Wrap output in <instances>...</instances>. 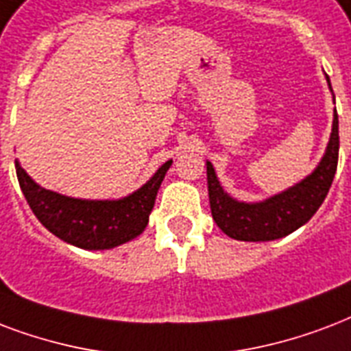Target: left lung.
<instances>
[{
    "instance_id": "8db88e82",
    "label": "left lung",
    "mask_w": 351,
    "mask_h": 351,
    "mask_svg": "<svg viewBox=\"0 0 351 351\" xmlns=\"http://www.w3.org/2000/svg\"><path fill=\"white\" fill-rule=\"evenodd\" d=\"M326 79L331 90L330 77ZM337 162H339L337 112L333 114L330 143L326 147L324 156L317 165V169L302 182L271 199H265L261 202H239L232 199L221 186L213 165L206 162L208 195H210L213 221L228 237L237 241H274L293 234L294 230L304 226L324 202L335 176Z\"/></svg>"
}]
</instances>
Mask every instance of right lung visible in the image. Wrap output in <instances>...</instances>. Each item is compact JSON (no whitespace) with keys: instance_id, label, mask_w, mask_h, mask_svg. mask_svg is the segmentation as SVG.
<instances>
[{"instance_id":"right-lung-1","label":"right lung","mask_w":351,"mask_h":351,"mask_svg":"<svg viewBox=\"0 0 351 351\" xmlns=\"http://www.w3.org/2000/svg\"><path fill=\"white\" fill-rule=\"evenodd\" d=\"M173 160L151 180L117 200H82L40 187L16 162V175L27 204L40 223L62 241L84 250H106L132 241L145 230L154 200Z\"/></svg>"}]
</instances>
